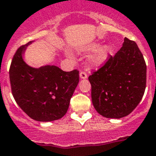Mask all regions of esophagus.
Segmentation results:
<instances>
[{"label":"esophagus","mask_w":156,"mask_h":156,"mask_svg":"<svg viewBox=\"0 0 156 156\" xmlns=\"http://www.w3.org/2000/svg\"><path fill=\"white\" fill-rule=\"evenodd\" d=\"M79 77H80L81 79H87V73H85V72L83 71H81L80 74H79Z\"/></svg>","instance_id":"esophagus-1"}]
</instances>
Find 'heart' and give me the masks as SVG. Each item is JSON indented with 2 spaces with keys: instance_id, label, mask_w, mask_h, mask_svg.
<instances>
[{
  "instance_id": "obj_1",
  "label": "heart",
  "mask_w": 156,
  "mask_h": 156,
  "mask_svg": "<svg viewBox=\"0 0 156 156\" xmlns=\"http://www.w3.org/2000/svg\"><path fill=\"white\" fill-rule=\"evenodd\" d=\"M89 51H94L93 55L89 58V65L91 67H98L102 66L112 54V48L110 45L100 46L99 43H92L88 46Z\"/></svg>"
}]
</instances>
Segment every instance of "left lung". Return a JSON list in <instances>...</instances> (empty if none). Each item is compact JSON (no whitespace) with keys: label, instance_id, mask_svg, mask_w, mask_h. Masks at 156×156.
<instances>
[{"label":"left lung","instance_id":"1","mask_svg":"<svg viewBox=\"0 0 156 156\" xmlns=\"http://www.w3.org/2000/svg\"><path fill=\"white\" fill-rule=\"evenodd\" d=\"M147 66L135 41L125 37L122 48L89 77L91 98L98 114L121 119L131 114L146 88Z\"/></svg>","mask_w":156,"mask_h":156}]
</instances>
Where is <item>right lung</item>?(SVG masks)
<instances>
[{
	"label": "right lung",
	"mask_w": 156,
	"mask_h": 156,
	"mask_svg": "<svg viewBox=\"0 0 156 156\" xmlns=\"http://www.w3.org/2000/svg\"><path fill=\"white\" fill-rule=\"evenodd\" d=\"M30 41L16 50L9 69L12 93L21 110L38 122L62 118L79 82L77 69L63 71L56 66H30L24 60Z\"/></svg>",
	"instance_id": "1"
}]
</instances>
